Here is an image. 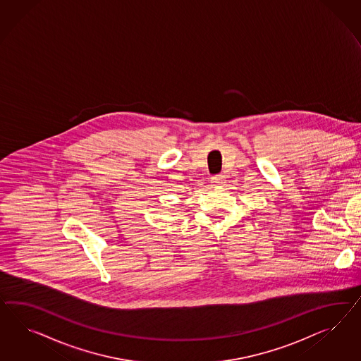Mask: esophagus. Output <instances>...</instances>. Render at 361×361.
<instances>
[{"instance_id": "esophagus-1", "label": "esophagus", "mask_w": 361, "mask_h": 361, "mask_svg": "<svg viewBox=\"0 0 361 361\" xmlns=\"http://www.w3.org/2000/svg\"><path fill=\"white\" fill-rule=\"evenodd\" d=\"M210 181H212V184L213 185H222L224 183H225V176L224 175H216L213 176L212 178H210Z\"/></svg>"}]
</instances>
